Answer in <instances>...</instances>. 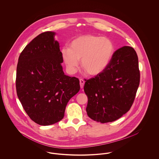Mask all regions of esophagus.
<instances>
[{
    "instance_id": "esophagus-1",
    "label": "esophagus",
    "mask_w": 159,
    "mask_h": 159,
    "mask_svg": "<svg viewBox=\"0 0 159 159\" xmlns=\"http://www.w3.org/2000/svg\"><path fill=\"white\" fill-rule=\"evenodd\" d=\"M79 80H80V88L82 89V88H83V86H84V80H83V79H80Z\"/></svg>"
}]
</instances>
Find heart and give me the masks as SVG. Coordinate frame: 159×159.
I'll list each match as a JSON object with an SVG mask.
<instances>
[{
  "instance_id": "b5f03b06",
  "label": "heart",
  "mask_w": 159,
  "mask_h": 159,
  "mask_svg": "<svg viewBox=\"0 0 159 159\" xmlns=\"http://www.w3.org/2000/svg\"><path fill=\"white\" fill-rule=\"evenodd\" d=\"M114 47L108 38L86 34L74 39L70 47L61 52L69 71L73 73L81 60L83 71L89 75H97L105 70L113 55Z\"/></svg>"
}]
</instances>
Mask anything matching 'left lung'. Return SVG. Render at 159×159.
<instances>
[{
    "instance_id": "8db88e82",
    "label": "left lung",
    "mask_w": 159,
    "mask_h": 159,
    "mask_svg": "<svg viewBox=\"0 0 159 159\" xmlns=\"http://www.w3.org/2000/svg\"><path fill=\"white\" fill-rule=\"evenodd\" d=\"M140 81L138 58L135 49L128 46L114 52L104 71L86 80L88 116L102 123L117 120L130 110Z\"/></svg>"
}]
</instances>
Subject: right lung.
<instances>
[{
    "label": "right lung",
    "instance_id": "1",
    "mask_svg": "<svg viewBox=\"0 0 159 159\" xmlns=\"http://www.w3.org/2000/svg\"><path fill=\"white\" fill-rule=\"evenodd\" d=\"M55 33L46 31L25 47L16 67V89L23 108L42 126L61 120L69 100L80 90L79 79L64 74Z\"/></svg>",
    "mask_w": 159,
    "mask_h": 159
}]
</instances>
